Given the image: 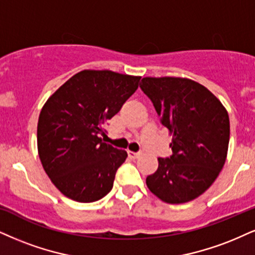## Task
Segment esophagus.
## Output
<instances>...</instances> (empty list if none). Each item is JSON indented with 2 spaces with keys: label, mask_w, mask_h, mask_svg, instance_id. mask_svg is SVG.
I'll return each mask as SVG.
<instances>
[{
  "label": "esophagus",
  "mask_w": 255,
  "mask_h": 255,
  "mask_svg": "<svg viewBox=\"0 0 255 255\" xmlns=\"http://www.w3.org/2000/svg\"><path fill=\"white\" fill-rule=\"evenodd\" d=\"M142 151H137V152H133V151H128V156L131 157V158H138L140 155H142Z\"/></svg>",
  "instance_id": "obj_1"
}]
</instances>
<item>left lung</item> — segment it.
I'll use <instances>...</instances> for the list:
<instances>
[{"instance_id": "8db88e82", "label": "left lung", "mask_w": 255, "mask_h": 255, "mask_svg": "<svg viewBox=\"0 0 255 255\" xmlns=\"http://www.w3.org/2000/svg\"><path fill=\"white\" fill-rule=\"evenodd\" d=\"M140 90L151 100L172 134V155L158 158L146 177L152 194L166 203H185L202 195L224 168L229 117L208 89L185 78H143Z\"/></svg>"}]
</instances>
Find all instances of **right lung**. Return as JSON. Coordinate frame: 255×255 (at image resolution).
I'll return each mask as SVG.
<instances>
[{
  "instance_id": "add662e5",
  "label": "right lung",
  "mask_w": 255,
  "mask_h": 255,
  "mask_svg": "<svg viewBox=\"0 0 255 255\" xmlns=\"http://www.w3.org/2000/svg\"><path fill=\"white\" fill-rule=\"evenodd\" d=\"M140 77L85 70L49 97L39 116L37 150L46 174L68 199L94 202L111 191L125 150L104 143L106 122L136 92Z\"/></svg>"
}]
</instances>
